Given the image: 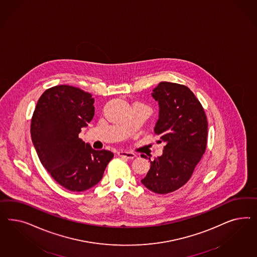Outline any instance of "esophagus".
Listing matches in <instances>:
<instances>
[{
	"label": "esophagus",
	"mask_w": 257,
	"mask_h": 257,
	"mask_svg": "<svg viewBox=\"0 0 257 257\" xmlns=\"http://www.w3.org/2000/svg\"><path fill=\"white\" fill-rule=\"evenodd\" d=\"M117 154H118V156H121V157H125V158H127V159H134V158L136 157L135 154L129 153V152H124V151L118 152Z\"/></svg>",
	"instance_id": "34e87169"
}]
</instances>
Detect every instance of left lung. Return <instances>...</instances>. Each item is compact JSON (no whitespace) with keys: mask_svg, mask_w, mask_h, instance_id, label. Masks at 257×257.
I'll list each match as a JSON object with an SVG mask.
<instances>
[{"mask_svg":"<svg viewBox=\"0 0 257 257\" xmlns=\"http://www.w3.org/2000/svg\"><path fill=\"white\" fill-rule=\"evenodd\" d=\"M159 117L155 133L166 143L163 155L151 161L141 183L157 194L171 193L190 179L207 143V118L201 102L184 85L161 82L154 88Z\"/></svg>","mask_w":257,"mask_h":257,"instance_id":"left-lung-1","label":"left lung"}]
</instances>
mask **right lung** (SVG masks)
<instances>
[{"mask_svg":"<svg viewBox=\"0 0 257 257\" xmlns=\"http://www.w3.org/2000/svg\"><path fill=\"white\" fill-rule=\"evenodd\" d=\"M92 95L74 86L48 88L34 111L31 137L39 160L51 176L70 191L97 185L113 158L106 150L96 151L78 135L93 118Z\"/></svg>","mask_w":257,"mask_h":257,"instance_id":"right-lung-1","label":"right lung"}]
</instances>
